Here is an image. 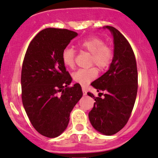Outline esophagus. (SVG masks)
<instances>
[{
	"instance_id": "34e87169",
	"label": "esophagus",
	"mask_w": 158,
	"mask_h": 158,
	"mask_svg": "<svg viewBox=\"0 0 158 158\" xmlns=\"http://www.w3.org/2000/svg\"><path fill=\"white\" fill-rule=\"evenodd\" d=\"M82 92H83V95H84V96H86V95H87V91H86V90H85V88H82Z\"/></svg>"
}]
</instances>
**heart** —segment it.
<instances>
[{
	"label": "heart",
	"mask_w": 158,
	"mask_h": 158,
	"mask_svg": "<svg viewBox=\"0 0 158 158\" xmlns=\"http://www.w3.org/2000/svg\"><path fill=\"white\" fill-rule=\"evenodd\" d=\"M81 50L87 51L91 54L90 64H94L100 71L108 68L113 58V48L105 45L102 39L96 37H90L83 40L77 44ZM75 51L73 48H64L62 54V60L64 64L68 68H73L75 64ZM97 76L95 68L79 69L73 73L74 81L81 86H86Z\"/></svg>",
	"instance_id": "1"
}]
</instances>
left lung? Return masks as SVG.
Here are the masks:
<instances>
[{"mask_svg": "<svg viewBox=\"0 0 158 158\" xmlns=\"http://www.w3.org/2000/svg\"><path fill=\"white\" fill-rule=\"evenodd\" d=\"M104 28L113 36V59L109 70L91 83L98 92L103 93L98 97L87 93L96 101L88 116L95 130L112 135L127 124L132 113L138 91V70L133 50L124 36L113 26Z\"/></svg>", "mask_w": 158, "mask_h": 158, "instance_id": "left-lung-1", "label": "left lung"}]
</instances>
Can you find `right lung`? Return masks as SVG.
Segmentation results:
<instances>
[{"label":"right lung","instance_id":"obj_1","mask_svg":"<svg viewBox=\"0 0 158 158\" xmlns=\"http://www.w3.org/2000/svg\"><path fill=\"white\" fill-rule=\"evenodd\" d=\"M77 35L68 29L47 28L34 37L25 54L23 104L34 128L48 138L64 132L70 113L82 96L80 85L69 87L72 78L62 60V51Z\"/></svg>","mask_w":158,"mask_h":158}]
</instances>
